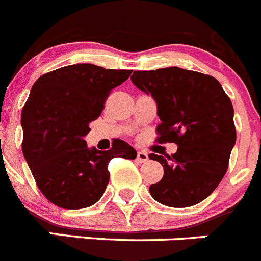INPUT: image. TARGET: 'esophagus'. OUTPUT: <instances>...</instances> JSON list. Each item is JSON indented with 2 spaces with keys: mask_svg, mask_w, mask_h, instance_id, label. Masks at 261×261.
<instances>
[{
  "mask_svg": "<svg viewBox=\"0 0 261 261\" xmlns=\"http://www.w3.org/2000/svg\"><path fill=\"white\" fill-rule=\"evenodd\" d=\"M136 161H138V162H140V164H142V162H147L148 154L145 152H143V150H139L138 154H136Z\"/></svg>",
  "mask_w": 261,
  "mask_h": 261,
  "instance_id": "esophagus-1",
  "label": "esophagus"
}]
</instances>
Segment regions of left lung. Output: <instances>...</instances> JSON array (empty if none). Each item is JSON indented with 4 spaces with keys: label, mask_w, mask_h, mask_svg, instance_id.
<instances>
[{
    "label": "left lung",
    "mask_w": 261,
    "mask_h": 261,
    "mask_svg": "<svg viewBox=\"0 0 261 261\" xmlns=\"http://www.w3.org/2000/svg\"><path fill=\"white\" fill-rule=\"evenodd\" d=\"M131 81L157 104L158 142L177 145L171 155L149 154L164 167L150 194L169 207L199 203L228 170L236 144L232 101L216 79L179 67L135 70Z\"/></svg>",
    "instance_id": "obj_1"
}]
</instances>
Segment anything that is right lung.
<instances>
[{"label": "right lung", "instance_id": "add662e5", "mask_svg": "<svg viewBox=\"0 0 261 261\" xmlns=\"http://www.w3.org/2000/svg\"><path fill=\"white\" fill-rule=\"evenodd\" d=\"M130 74L82 63L46 73L32 86L21 112V148L37 187L54 204L79 210L96 203L109 181V161L136 158L123 140H114L109 150L85 142L111 90Z\"/></svg>", "mask_w": 261, "mask_h": 261}]
</instances>
